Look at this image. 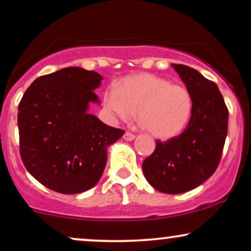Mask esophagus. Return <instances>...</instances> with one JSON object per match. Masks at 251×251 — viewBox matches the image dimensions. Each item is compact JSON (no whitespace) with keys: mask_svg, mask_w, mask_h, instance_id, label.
I'll use <instances>...</instances> for the list:
<instances>
[{"mask_svg":"<svg viewBox=\"0 0 251 251\" xmlns=\"http://www.w3.org/2000/svg\"><path fill=\"white\" fill-rule=\"evenodd\" d=\"M135 138V134H133V133H131V132H128V131H126L125 133H124V139H125V140H133V139Z\"/></svg>","mask_w":251,"mask_h":251,"instance_id":"obj_1","label":"esophagus"}]
</instances>
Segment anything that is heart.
<instances>
[{
    "mask_svg": "<svg viewBox=\"0 0 251 251\" xmlns=\"http://www.w3.org/2000/svg\"><path fill=\"white\" fill-rule=\"evenodd\" d=\"M110 116L129 120L138 111L139 122L158 139L176 137L191 119L192 96L185 86L151 74L125 78L119 87L110 85L102 96Z\"/></svg>",
    "mask_w": 251,
    "mask_h": 251,
    "instance_id": "1",
    "label": "heart"
}]
</instances>
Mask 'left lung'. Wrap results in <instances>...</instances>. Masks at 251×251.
<instances>
[{
	"mask_svg": "<svg viewBox=\"0 0 251 251\" xmlns=\"http://www.w3.org/2000/svg\"><path fill=\"white\" fill-rule=\"evenodd\" d=\"M192 96L188 125L177 137L156 141L143 162L145 177L156 191L180 194L210 177L221 160L228 132V108L219 87L195 69L173 64Z\"/></svg>",
	"mask_w": 251,
	"mask_h": 251,
	"instance_id": "8db88e82",
	"label": "left lung"
}]
</instances>
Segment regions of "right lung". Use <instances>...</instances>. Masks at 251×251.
Listing matches in <instances>:
<instances>
[{
	"label": "right lung",
	"mask_w": 251,
	"mask_h": 251,
	"mask_svg": "<svg viewBox=\"0 0 251 251\" xmlns=\"http://www.w3.org/2000/svg\"><path fill=\"white\" fill-rule=\"evenodd\" d=\"M102 77L65 68L34 80L17 113L20 155L26 171L47 188L78 194L92 188L106 165L107 146L125 133L86 112L98 101Z\"/></svg>",
	"instance_id": "right-lung-1"
}]
</instances>
